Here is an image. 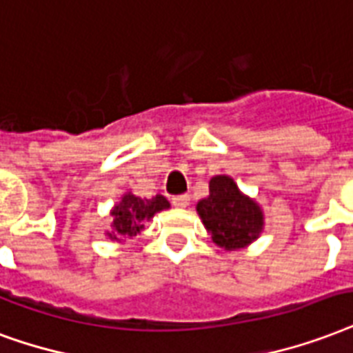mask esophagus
<instances>
[{"label":"esophagus","instance_id":"34e87169","mask_svg":"<svg viewBox=\"0 0 353 353\" xmlns=\"http://www.w3.org/2000/svg\"><path fill=\"white\" fill-rule=\"evenodd\" d=\"M188 203H190V196L188 194H179L172 198V205L179 207V209H185Z\"/></svg>","mask_w":353,"mask_h":353}]
</instances>
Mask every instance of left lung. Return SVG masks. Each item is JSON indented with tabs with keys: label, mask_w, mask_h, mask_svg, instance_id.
Returning a JSON list of instances; mask_svg holds the SVG:
<instances>
[{
	"label": "left lung",
	"mask_w": 353,
	"mask_h": 353,
	"mask_svg": "<svg viewBox=\"0 0 353 353\" xmlns=\"http://www.w3.org/2000/svg\"><path fill=\"white\" fill-rule=\"evenodd\" d=\"M196 211L214 244L225 250L248 246L265 225L261 207L242 194L230 176H214L209 181V196L198 201Z\"/></svg>",
	"instance_id": "8db88e82"
}]
</instances>
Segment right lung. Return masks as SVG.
Returning a JSON list of instances; mask_svg holds the SVG:
<instances>
[{
  "instance_id": "right-lung-1",
  "label": "right lung",
  "mask_w": 353,
  "mask_h": 353,
  "mask_svg": "<svg viewBox=\"0 0 353 353\" xmlns=\"http://www.w3.org/2000/svg\"><path fill=\"white\" fill-rule=\"evenodd\" d=\"M170 203L165 196H153L150 200L125 192L120 203L112 207V233H107L112 241H128L144 230V222L152 220L153 214L163 209H168Z\"/></svg>"
}]
</instances>
